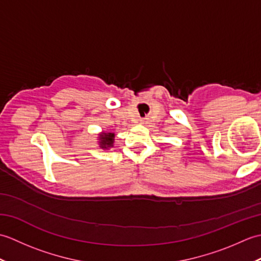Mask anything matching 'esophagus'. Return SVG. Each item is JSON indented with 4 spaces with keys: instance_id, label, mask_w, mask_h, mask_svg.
Instances as JSON below:
<instances>
[{
    "instance_id": "1",
    "label": "esophagus",
    "mask_w": 261,
    "mask_h": 261,
    "mask_svg": "<svg viewBox=\"0 0 261 261\" xmlns=\"http://www.w3.org/2000/svg\"><path fill=\"white\" fill-rule=\"evenodd\" d=\"M139 121H140L141 124H146L147 123V118H141Z\"/></svg>"
}]
</instances>
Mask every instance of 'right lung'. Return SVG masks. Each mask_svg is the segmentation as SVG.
Wrapping results in <instances>:
<instances>
[{
  "label": "right lung",
  "instance_id": "obj_1",
  "mask_svg": "<svg viewBox=\"0 0 261 261\" xmlns=\"http://www.w3.org/2000/svg\"><path fill=\"white\" fill-rule=\"evenodd\" d=\"M114 138H115V135L113 132H108V131L99 132L97 137L98 147L101 149H104V150H109L110 148L113 147Z\"/></svg>",
  "mask_w": 261,
  "mask_h": 261
}]
</instances>
